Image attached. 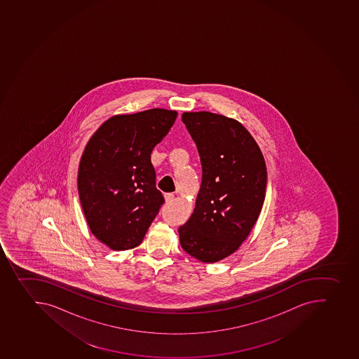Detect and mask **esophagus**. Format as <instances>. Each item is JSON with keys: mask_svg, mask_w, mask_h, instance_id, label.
Returning a JSON list of instances; mask_svg holds the SVG:
<instances>
[{"mask_svg": "<svg viewBox=\"0 0 359 359\" xmlns=\"http://www.w3.org/2000/svg\"><path fill=\"white\" fill-rule=\"evenodd\" d=\"M175 196L172 194H165V203H171V201H174Z\"/></svg>", "mask_w": 359, "mask_h": 359, "instance_id": "1", "label": "esophagus"}]
</instances>
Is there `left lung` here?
I'll list each match as a JSON object with an SVG mask.
<instances>
[{"mask_svg":"<svg viewBox=\"0 0 359 359\" xmlns=\"http://www.w3.org/2000/svg\"><path fill=\"white\" fill-rule=\"evenodd\" d=\"M182 121L197 145L203 180L194 213L178 229L180 243L194 258L212 264L235 252L258 220L265 158L238 121L210 111L183 113Z\"/></svg>","mask_w":359,"mask_h":359,"instance_id":"obj_1","label":"left lung"}]
</instances>
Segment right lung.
I'll return each instance as SVG.
<instances>
[{
    "mask_svg": "<svg viewBox=\"0 0 359 359\" xmlns=\"http://www.w3.org/2000/svg\"><path fill=\"white\" fill-rule=\"evenodd\" d=\"M175 110L110 117L90 137L78 169V194L94 236L115 251L142 242L165 198L151 153L167 136Z\"/></svg>",
    "mask_w": 359,
    "mask_h": 359,
    "instance_id": "obj_1",
    "label": "right lung"
}]
</instances>
